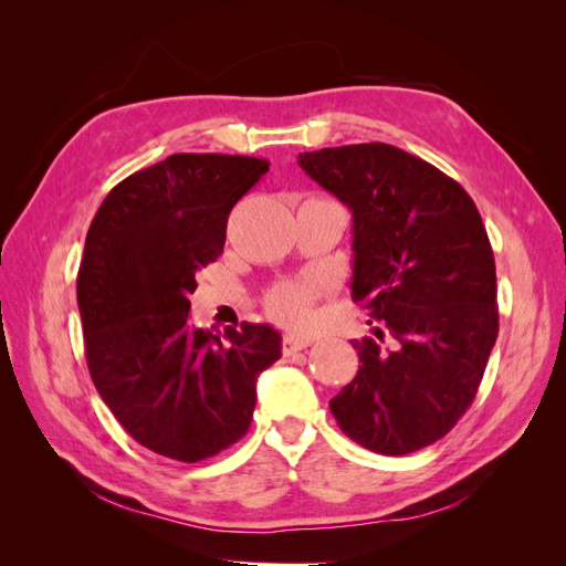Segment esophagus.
Instances as JSON below:
<instances>
[{"mask_svg": "<svg viewBox=\"0 0 566 566\" xmlns=\"http://www.w3.org/2000/svg\"><path fill=\"white\" fill-rule=\"evenodd\" d=\"M312 337H302V335H285L283 337V354L285 356H293V354H297V352H302V349H306L312 345Z\"/></svg>", "mask_w": 566, "mask_h": 566, "instance_id": "obj_1", "label": "esophagus"}]
</instances>
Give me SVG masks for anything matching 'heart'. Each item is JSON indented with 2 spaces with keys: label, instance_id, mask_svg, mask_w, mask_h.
Wrapping results in <instances>:
<instances>
[{
  "label": "heart",
  "instance_id": "b5f03b06",
  "mask_svg": "<svg viewBox=\"0 0 566 566\" xmlns=\"http://www.w3.org/2000/svg\"><path fill=\"white\" fill-rule=\"evenodd\" d=\"M318 295L321 285L314 283H281L269 290L264 306L276 323L287 328H304L312 318V304Z\"/></svg>",
  "mask_w": 566,
  "mask_h": 566
}]
</instances>
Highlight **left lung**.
<instances>
[{
  "instance_id": "left-lung-1",
  "label": "left lung",
  "mask_w": 566,
  "mask_h": 566,
  "mask_svg": "<svg viewBox=\"0 0 566 566\" xmlns=\"http://www.w3.org/2000/svg\"><path fill=\"white\" fill-rule=\"evenodd\" d=\"M354 217L352 300L399 342L352 339L358 373L331 410L364 449L406 455L453 430L499 337L495 262L465 188L389 144L300 153ZM375 335L382 337L378 328Z\"/></svg>"
}]
</instances>
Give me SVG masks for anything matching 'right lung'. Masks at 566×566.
<instances>
[{"mask_svg": "<svg viewBox=\"0 0 566 566\" xmlns=\"http://www.w3.org/2000/svg\"><path fill=\"white\" fill-rule=\"evenodd\" d=\"M269 160L177 153L119 181L87 231L77 273L84 354L101 399L142 447L198 462L252 420L256 378L281 358L264 323H188L196 273L224 252L233 205Z\"/></svg>", "mask_w": 566, "mask_h": 566, "instance_id": "obj_1", "label": "right lung"}]
</instances>
